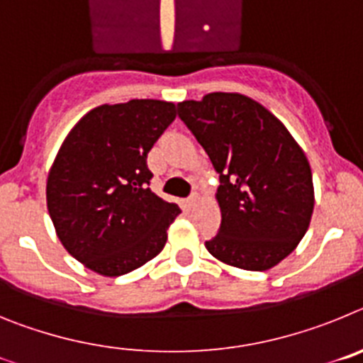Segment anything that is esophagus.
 Instances as JSON below:
<instances>
[{"mask_svg": "<svg viewBox=\"0 0 363 363\" xmlns=\"http://www.w3.org/2000/svg\"><path fill=\"white\" fill-rule=\"evenodd\" d=\"M198 203H200V194H196V192H194L192 196H189L187 200H185V207H187V209H194Z\"/></svg>", "mask_w": 363, "mask_h": 363, "instance_id": "1", "label": "esophagus"}]
</instances>
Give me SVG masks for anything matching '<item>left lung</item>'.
Instances as JSON below:
<instances>
[{"label":"left lung","instance_id":"left-lung-1","mask_svg":"<svg viewBox=\"0 0 363 363\" xmlns=\"http://www.w3.org/2000/svg\"><path fill=\"white\" fill-rule=\"evenodd\" d=\"M178 116L220 174L221 225L207 251L230 267L267 271L298 247L314 209L313 172L293 134L240 92L178 104Z\"/></svg>","mask_w":363,"mask_h":363}]
</instances>
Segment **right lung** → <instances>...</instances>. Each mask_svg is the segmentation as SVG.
<instances>
[{
    "mask_svg": "<svg viewBox=\"0 0 363 363\" xmlns=\"http://www.w3.org/2000/svg\"><path fill=\"white\" fill-rule=\"evenodd\" d=\"M176 105L130 99L99 105L74 125L47 176V209L70 256L101 277H121L162 252L182 213L147 187V154Z\"/></svg>",
    "mask_w": 363,
    "mask_h": 363,
    "instance_id": "right-lung-1",
    "label": "right lung"
}]
</instances>
